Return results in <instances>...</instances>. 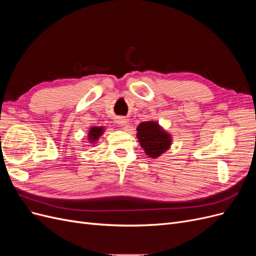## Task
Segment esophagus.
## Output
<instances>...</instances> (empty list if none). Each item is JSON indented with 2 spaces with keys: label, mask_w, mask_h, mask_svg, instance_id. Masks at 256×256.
Segmentation results:
<instances>
[{
  "label": "esophagus",
  "mask_w": 256,
  "mask_h": 256,
  "mask_svg": "<svg viewBox=\"0 0 256 256\" xmlns=\"http://www.w3.org/2000/svg\"><path fill=\"white\" fill-rule=\"evenodd\" d=\"M116 122L118 124L120 127H126L128 120L125 118H122V116H120V118H118V120H116Z\"/></svg>",
  "instance_id": "obj_1"
}]
</instances>
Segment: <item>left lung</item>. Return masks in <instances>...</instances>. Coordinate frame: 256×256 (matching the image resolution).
I'll use <instances>...</instances> for the list:
<instances>
[{
	"label": "left lung",
	"instance_id": "left-lung-1",
	"mask_svg": "<svg viewBox=\"0 0 256 256\" xmlns=\"http://www.w3.org/2000/svg\"><path fill=\"white\" fill-rule=\"evenodd\" d=\"M136 131L138 142L145 154L150 158H157L170 148L172 142L171 136L166 134L158 122L154 120L143 122L138 126Z\"/></svg>",
	"mask_w": 256,
	"mask_h": 256
}]
</instances>
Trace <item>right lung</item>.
<instances>
[{
	"label": "right lung",
	"mask_w": 256,
	"mask_h": 256,
	"mask_svg": "<svg viewBox=\"0 0 256 256\" xmlns=\"http://www.w3.org/2000/svg\"><path fill=\"white\" fill-rule=\"evenodd\" d=\"M104 134V128L102 127H92L90 128V132H88V140L92 143H95L98 138Z\"/></svg>",
	"instance_id": "add662e5"
}]
</instances>
